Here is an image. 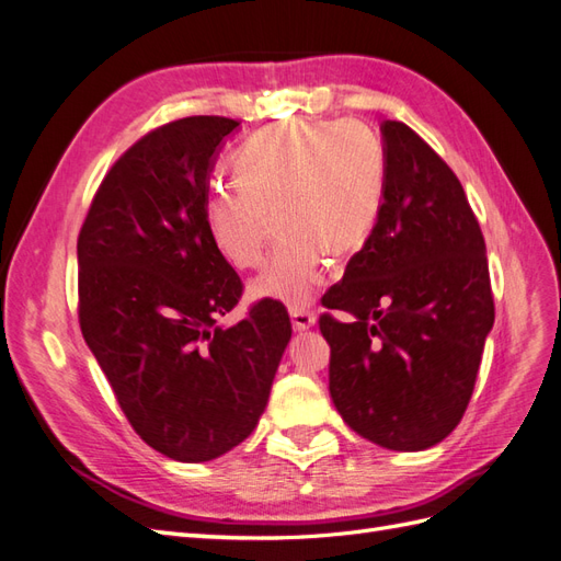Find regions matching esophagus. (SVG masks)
<instances>
[{
  "label": "esophagus",
  "instance_id": "obj_1",
  "mask_svg": "<svg viewBox=\"0 0 561 561\" xmlns=\"http://www.w3.org/2000/svg\"><path fill=\"white\" fill-rule=\"evenodd\" d=\"M290 318H293V328L295 332H304L309 330L313 322H316V316L307 309H290Z\"/></svg>",
  "mask_w": 561,
  "mask_h": 561
}]
</instances>
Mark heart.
I'll use <instances>...</instances> for the list:
<instances>
[{
    "label": "heart",
    "mask_w": 561,
    "mask_h": 561,
    "mask_svg": "<svg viewBox=\"0 0 561 561\" xmlns=\"http://www.w3.org/2000/svg\"><path fill=\"white\" fill-rule=\"evenodd\" d=\"M231 182L203 206L213 245L233 268H257L276 227V252L250 293L299 309L313 299L325 257L348 260L375 233L386 154L363 124L285 122L239 147Z\"/></svg>",
    "instance_id": "b5f03b06"
}]
</instances>
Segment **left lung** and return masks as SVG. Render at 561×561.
Wrapping results in <instances>:
<instances>
[{"mask_svg":"<svg viewBox=\"0 0 561 561\" xmlns=\"http://www.w3.org/2000/svg\"><path fill=\"white\" fill-rule=\"evenodd\" d=\"M386 194L320 316L336 412L369 443L428 449L458 426L494 328L484 236L451 168L402 122H383Z\"/></svg>","mask_w":561,"mask_h":561,"instance_id":"8db88e82","label":"left lung"}]
</instances>
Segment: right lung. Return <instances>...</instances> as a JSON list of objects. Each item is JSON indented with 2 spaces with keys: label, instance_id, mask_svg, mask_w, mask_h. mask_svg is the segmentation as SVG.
<instances>
[{
  "label": "right lung",
  "instance_id": "right-lung-1",
  "mask_svg": "<svg viewBox=\"0 0 561 561\" xmlns=\"http://www.w3.org/2000/svg\"><path fill=\"white\" fill-rule=\"evenodd\" d=\"M236 128L186 116L147 133L98 186L77 241L81 334L133 431L182 463L213 461L254 431L293 336L271 299L217 325L243 283L203 206Z\"/></svg>",
  "mask_w": 561,
  "mask_h": 561
}]
</instances>
